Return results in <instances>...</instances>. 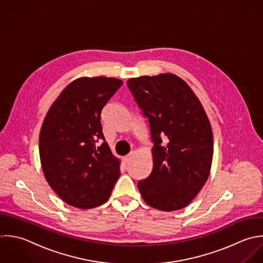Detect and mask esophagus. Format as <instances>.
<instances>
[{"mask_svg": "<svg viewBox=\"0 0 263 263\" xmlns=\"http://www.w3.org/2000/svg\"><path fill=\"white\" fill-rule=\"evenodd\" d=\"M130 160H131V155H128V156H126V157H124V158H123V162H124L125 164L129 163V162H130Z\"/></svg>", "mask_w": 263, "mask_h": 263, "instance_id": "obj_1", "label": "esophagus"}]
</instances>
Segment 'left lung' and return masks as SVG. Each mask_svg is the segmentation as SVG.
I'll list each match as a JSON object with an SVG mask.
<instances>
[{"instance_id": "8db88e82", "label": "left lung", "mask_w": 263, "mask_h": 263, "mask_svg": "<svg viewBox=\"0 0 263 263\" xmlns=\"http://www.w3.org/2000/svg\"><path fill=\"white\" fill-rule=\"evenodd\" d=\"M136 103L148 119L154 167L138 181L144 202L162 211L186 207L207 181L213 158L209 119L194 91L173 73L129 79Z\"/></svg>"}]
</instances>
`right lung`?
Instances as JSON below:
<instances>
[{
	"mask_svg": "<svg viewBox=\"0 0 263 263\" xmlns=\"http://www.w3.org/2000/svg\"><path fill=\"white\" fill-rule=\"evenodd\" d=\"M123 85L115 78H80L49 108L40 132L42 169L51 189L80 209L102 205L120 176L104 139L101 111Z\"/></svg>",
	"mask_w": 263,
	"mask_h": 263,
	"instance_id": "obj_1",
	"label": "right lung"
}]
</instances>
